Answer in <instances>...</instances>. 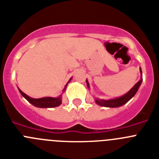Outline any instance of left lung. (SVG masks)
<instances>
[{"label": "left lung", "instance_id": "obj_1", "mask_svg": "<svg viewBox=\"0 0 159 159\" xmlns=\"http://www.w3.org/2000/svg\"><path fill=\"white\" fill-rule=\"evenodd\" d=\"M140 71V75H141V78L134 85V87L131 88V89L127 92V93L123 95L120 97H117V98H115V99H99V98H95V103L98 104L99 106L101 107H119L123 106L125 103H127L130 99H131L134 96V95L136 94V92H138V90L139 88L140 85H141L142 82H143V72H142L141 67H139ZM87 86L88 88H90V84L88 83V80H86Z\"/></svg>", "mask_w": 159, "mask_h": 159}]
</instances>
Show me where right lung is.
Here are the masks:
<instances>
[{"label":"right lung","mask_w":159,"mask_h":159,"mask_svg":"<svg viewBox=\"0 0 159 159\" xmlns=\"http://www.w3.org/2000/svg\"><path fill=\"white\" fill-rule=\"evenodd\" d=\"M72 78V77H71ZM71 78L70 79L68 82L67 83V84L64 87V90H63V92H65L66 88H67V85L68 84V83L71 80ZM20 93L21 94L22 96L25 98V99H27L31 104H32L33 106L36 107H40V108H51V107H59L61 103H62V94L60 95H59L58 97H43V98H40V99H34V98H32V97L29 96L28 95H26L25 93H24L21 90L18 88Z\"/></svg>","instance_id":"right-lung-1"}]
</instances>
